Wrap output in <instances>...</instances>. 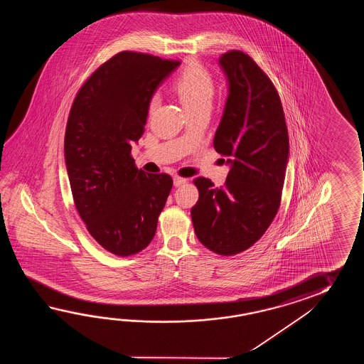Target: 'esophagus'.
Returning a JSON list of instances; mask_svg holds the SVG:
<instances>
[{"label": "esophagus", "mask_w": 364, "mask_h": 364, "mask_svg": "<svg viewBox=\"0 0 364 364\" xmlns=\"http://www.w3.org/2000/svg\"><path fill=\"white\" fill-rule=\"evenodd\" d=\"M173 182H174V186H176V187H179V186H182L183 183H186V182H187V179L182 178V177H174Z\"/></svg>", "instance_id": "obj_1"}]
</instances>
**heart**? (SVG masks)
Here are the masks:
<instances>
[{
  "mask_svg": "<svg viewBox=\"0 0 364 364\" xmlns=\"http://www.w3.org/2000/svg\"><path fill=\"white\" fill-rule=\"evenodd\" d=\"M171 87L190 113L199 109H210L215 96V82L210 73L200 62H190L174 79ZM159 96L154 95L148 104L149 114L155 112Z\"/></svg>",
  "mask_w": 364,
  "mask_h": 364,
  "instance_id": "1",
  "label": "heart"
}]
</instances>
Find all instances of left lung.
Instances as JSON below:
<instances>
[{
  "label": "left lung",
  "instance_id": "1",
  "mask_svg": "<svg viewBox=\"0 0 364 364\" xmlns=\"http://www.w3.org/2000/svg\"><path fill=\"white\" fill-rule=\"evenodd\" d=\"M220 65L229 96L213 146L228 157L230 171L220 188L210 179H193L199 200L191 218L205 247L232 256L260 240L279 210L289 135L279 92L257 63L240 50H230L220 57Z\"/></svg>",
  "mask_w": 364,
  "mask_h": 364
}]
</instances>
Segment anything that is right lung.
<instances>
[{
    "label": "right lung",
    "instance_id": "add662e5",
    "mask_svg": "<svg viewBox=\"0 0 364 364\" xmlns=\"http://www.w3.org/2000/svg\"><path fill=\"white\" fill-rule=\"evenodd\" d=\"M179 63L121 52L85 80L70 109L65 161L74 204L96 242L117 256L147 247L171 193L169 174L135 166L132 144L144 132L156 88Z\"/></svg>",
    "mask_w": 364,
    "mask_h": 364
}]
</instances>
